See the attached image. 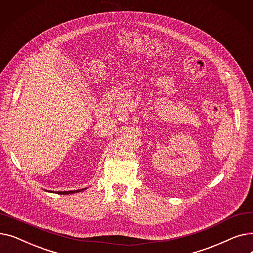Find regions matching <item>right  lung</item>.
<instances>
[{
	"mask_svg": "<svg viewBox=\"0 0 253 253\" xmlns=\"http://www.w3.org/2000/svg\"><path fill=\"white\" fill-rule=\"evenodd\" d=\"M84 189H82V190H77V191H68V192H56L57 194H60V195H68V194H74V193H78V192H81V191H83Z\"/></svg>",
	"mask_w": 253,
	"mask_h": 253,
	"instance_id": "right-lung-1",
	"label": "right lung"
}]
</instances>
